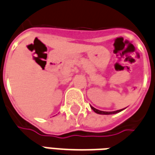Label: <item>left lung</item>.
Here are the masks:
<instances>
[{
	"instance_id": "obj_1",
	"label": "left lung",
	"mask_w": 155,
	"mask_h": 155,
	"mask_svg": "<svg viewBox=\"0 0 155 155\" xmlns=\"http://www.w3.org/2000/svg\"><path fill=\"white\" fill-rule=\"evenodd\" d=\"M91 109L93 111H95L96 113L97 114H102V115H110V114H115V113H117V112H120V111H123V109L121 110H117V111H100V110H97L96 108H94L91 107Z\"/></svg>"
}]
</instances>
